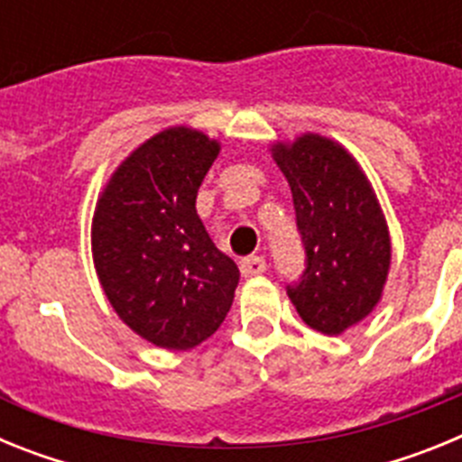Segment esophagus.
I'll return each mask as SVG.
<instances>
[{
    "mask_svg": "<svg viewBox=\"0 0 462 462\" xmlns=\"http://www.w3.org/2000/svg\"><path fill=\"white\" fill-rule=\"evenodd\" d=\"M240 273H243V277H254L266 273V259L263 256H247V259L240 261Z\"/></svg>",
    "mask_w": 462,
    "mask_h": 462,
    "instance_id": "1",
    "label": "esophagus"
}]
</instances>
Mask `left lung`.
Returning <instances> with one entry per match:
<instances>
[{"label":"left lung","instance_id":"1","mask_svg":"<svg viewBox=\"0 0 462 462\" xmlns=\"http://www.w3.org/2000/svg\"><path fill=\"white\" fill-rule=\"evenodd\" d=\"M291 187L308 268L287 287L310 328L340 336L382 300L391 236L379 199L354 154L333 138L300 134L271 145Z\"/></svg>","mask_w":462,"mask_h":462}]
</instances>
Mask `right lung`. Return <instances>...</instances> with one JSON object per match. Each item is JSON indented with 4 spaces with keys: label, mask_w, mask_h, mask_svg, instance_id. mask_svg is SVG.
Returning <instances> with one entry per match:
<instances>
[{
    "label": "right lung",
    "mask_w": 462,
    "mask_h": 462,
    "mask_svg": "<svg viewBox=\"0 0 462 462\" xmlns=\"http://www.w3.org/2000/svg\"><path fill=\"white\" fill-rule=\"evenodd\" d=\"M219 141L169 126L120 162L97 199L92 259L108 303L143 340L187 352L222 326L240 273L196 215Z\"/></svg>",
    "instance_id": "right-lung-1"
}]
</instances>
